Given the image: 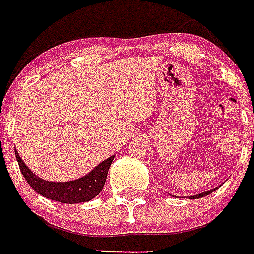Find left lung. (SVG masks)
Listing matches in <instances>:
<instances>
[{
  "mask_svg": "<svg viewBox=\"0 0 254 254\" xmlns=\"http://www.w3.org/2000/svg\"><path fill=\"white\" fill-rule=\"evenodd\" d=\"M214 190H216V189H212V190H208V191H204V192H200V194H198V195H192L190 196L191 199H198V198H203V196L208 195V194H211V192L214 191Z\"/></svg>",
  "mask_w": 254,
  "mask_h": 254,
  "instance_id": "8db88e82",
  "label": "left lung"
}]
</instances>
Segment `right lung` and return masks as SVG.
<instances>
[{
  "instance_id": "right-lung-1",
  "label": "right lung",
  "mask_w": 254,
  "mask_h": 254,
  "mask_svg": "<svg viewBox=\"0 0 254 254\" xmlns=\"http://www.w3.org/2000/svg\"><path fill=\"white\" fill-rule=\"evenodd\" d=\"M15 157H17L19 169H21L27 184L38 194L46 196L48 199L60 202V203H81V202L92 200L94 196L98 195L99 192L102 191L103 185L106 182L107 172H109L111 162L114 160V156H111L101 162L85 177L74 180V181L51 182L36 177L35 174L24 165V162L22 161L17 151H15Z\"/></svg>"
}]
</instances>
